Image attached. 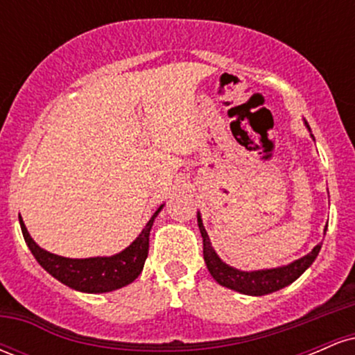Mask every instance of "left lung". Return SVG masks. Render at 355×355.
<instances>
[{
  "mask_svg": "<svg viewBox=\"0 0 355 355\" xmlns=\"http://www.w3.org/2000/svg\"><path fill=\"white\" fill-rule=\"evenodd\" d=\"M304 123L307 126L309 132H311V126H309L307 121L304 120ZM311 137L313 138L312 132ZM197 222L203 239V259H205L207 268H209L210 275L214 277L215 282L223 285V287L245 295H267L287 287V285H291L292 282H295V280L312 266L322 247V243H317L307 255L300 257V259L287 263V266L262 268V270H240V268H235L223 262L217 252H215V248L211 247L209 234H207L205 227H203L200 211H197ZM325 232H327V225H325L324 234Z\"/></svg>",
  "mask_w": 355,
  "mask_h": 355,
  "instance_id": "1",
  "label": "left lung"
}]
</instances>
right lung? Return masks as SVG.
<instances>
[{"label":"right lung","mask_w":355,"mask_h":355,"mask_svg":"<svg viewBox=\"0 0 355 355\" xmlns=\"http://www.w3.org/2000/svg\"><path fill=\"white\" fill-rule=\"evenodd\" d=\"M165 203L158 207L152 218L146 222L144 230L138 234V237L130 243L128 247L118 252L115 255L105 257H88V259H70V257H61L51 252L44 250L31 239L30 232L24 225L21 215H19V225L24 242L36 259V262L44 270L61 284L68 285L78 292L87 294H105L113 292L125 285L132 284L138 275L141 274L145 266V260L148 257V242L150 230H152L155 218L164 209Z\"/></svg>","instance_id":"1"}]
</instances>
